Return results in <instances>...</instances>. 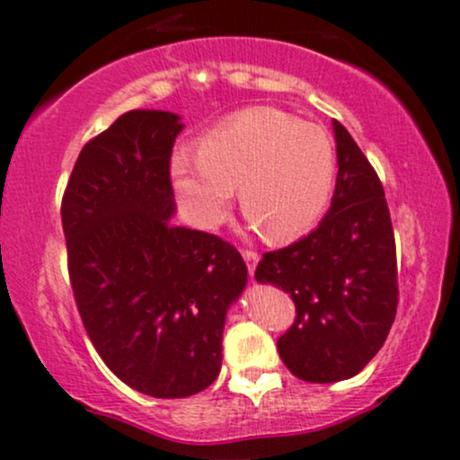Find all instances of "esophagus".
<instances>
[{"mask_svg":"<svg viewBox=\"0 0 460 460\" xmlns=\"http://www.w3.org/2000/svg\"><path fill=\"white\" fill-rule=\"evenodd\" d=\"M242 257H244L246 261V268H248V274H255V266H257V260H260V255H257L255 251H251V248H242Z\"/></svg>","mask_w":460,"mask_h":460,"instance_id":"34e87169","label":"esophagus"}]
</instances>
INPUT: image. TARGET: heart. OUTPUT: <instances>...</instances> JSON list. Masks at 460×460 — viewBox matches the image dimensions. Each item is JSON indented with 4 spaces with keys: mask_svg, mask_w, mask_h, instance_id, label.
Returning <instances> with one entry per match:
<instances>
[{
    "mask_svg": "<svg viewBox=\"0 0 460 460\" xmlns=\"http://www.w3.org/2000/svg\"><path fill=\"white\" fill-rule=\"evenodd\" d=\"M172 183L190 218L212 229L231 188L240 212L268 242H288L324 212L335 181V146L324 129L274 108H246L205 131L194 155L177 153Z\"/></svg>",
    "mask_w": 460,
    "mask_h": 460,
    "instance_id": "b5f03b06",
    "label": "heart"
}]
</instances>
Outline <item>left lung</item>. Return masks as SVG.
Wrapping results in <instances>:
<instances>
[{
  "instance_id": "left-lung-1",
  "label": "left lung",
  "mask_w": 460,
  "mask_h": 460,
  "mask_svg": "<svg viewBox=\"0 0 460 460\" xmlns=\"http://www.w3.org/2000/svg\"><path fill=\"white\" fill-rule=\"evenodd\" d=\"M337 183L318 229L263 252L255 279L296 305L277 348L294 376L337 383L355 376L387 340L398 309L392 216L376 171L340 120Z\"/></svg>"
}]
</instances>
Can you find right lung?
<instances>
[{
  "instance_id": "obj_1",
  "label": "right lung",
  "mask_w": 460,
  "mask_h": 460,
  "mask_svg": "<svg viewBox=\"0 0 460 460\" xmlns=\"http://www.w3.org/2000/svg\"><path fill=\"white\" fill-rule=\"evenodd\" d=\"M172 112L131 110L84 145L62 231L73 296L94 350L153 398H186L216 381L229 305L246 263L223 237L172 225Z\"/></svg>"
}]
</instances>
